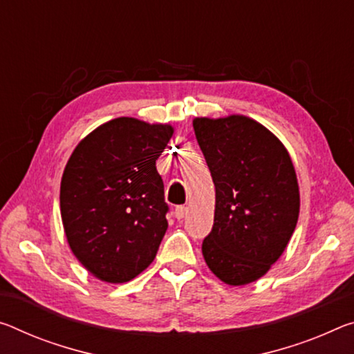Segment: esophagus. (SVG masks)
Segmentation results:
<instances>
[{"label": "esophagus", "instance_id": "obj_1", "mask_svg": "<svg viewBox=\"0 0 354 354\" xmlns=\"http://www.w3.org/2000/svg\"><path fill=\"white\" fill-rule=\"evenodd\" d=\"M187 212H189V209L186 206H176L175 207V212H173V214H175V217L178 218V221H181V218H184L187 216Z\"/></svg>", "mask_w": 354, "mask_h": 354}]
</instances>
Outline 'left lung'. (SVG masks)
<instances>
[{
    "label": "left lung",
    "instance_id": "obj_1",
    "mask_svg": "<svg viewBox=\"0 0 354 354\" xmlns=\"http://www.w3.org/2000/svg\"><path fill=\"white\" fill-rule=\"evenodd\" d=\"M194 131L216 186L214 225L201 245L206 265L228 285L255 282L283 254L298 222L293 162L248 116L195 118Z\"/></svg>",
    "mask_w": 354,
    "mask_h": 354
}]
</instances>
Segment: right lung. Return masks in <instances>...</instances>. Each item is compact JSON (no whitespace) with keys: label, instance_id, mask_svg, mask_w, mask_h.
Masks as SVG:
<instances>
[{"label":"right lung","instance_id":"add662e5","mask_svg":"<svg viewBox=\"0 0 354 354\" xmlns=\"http://www.w3.org/2000/svg\"><path fill=\"white\" fill-rule=\"evenodd\" d=\"M168 124L116 118L77 145L61 179L59 206L72 254L94 277L129 282L153 263L167 232L157 157Z\"/></svg>","mask_w":354,"mask_h":354}]
</instances>
